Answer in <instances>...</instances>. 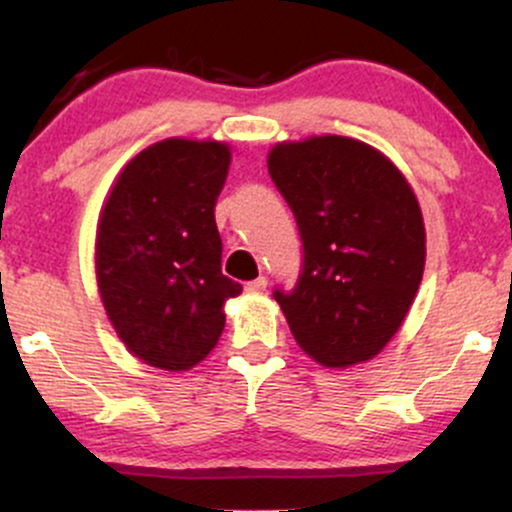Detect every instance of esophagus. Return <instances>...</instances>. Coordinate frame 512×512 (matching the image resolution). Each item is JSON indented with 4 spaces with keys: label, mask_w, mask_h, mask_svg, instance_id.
<instances>
[{
    "label": "esophagus",
    "mask_w": 512,
    "mask_h": 512,
    "mask_svg": "<svg viewBox=\"0 0 512 512\" xmlns=\"http://www.w3.org/2000/svg\"><path fill=\"white\" fill-rule=\"evenodd\" d=\"M264 289H267V279H264V276H257L255 281H250V284L245 286V291L248 293H262Z\"/></svg>",
    "instance_id": "34e87169"
}]
</instances>
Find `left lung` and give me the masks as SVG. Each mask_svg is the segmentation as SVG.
I'll list each match as a JSON object with an SVG mask.
<instances>
[{"mask_svg": "<svg viewBox=\"0 0 512 512\" xmlns=\"http://www.w3.org/2000/svg\"><path fill=\"white\" fill-rule=\"evenodd\" d=\"M267 168L298 221L305 264L276 291L293 339L325 368L385 349L426 264V226L409 180L383 151L339 134L276 142Z\"/></svg>", "mask_w": 512, "mask_h": 512, "instance_id": "left-lung-1", "label": "left lung"}]
</instances>
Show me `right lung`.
Returning <instances> with one entry per match:
<instances>
[{
	"label": "right lung",
	"instance_id": "right-lung-1",
	"mask_svg": "<svg viewBox=\"0 0 512 512\" xmlns=\"http://www.w3.org/2000/svg\"><path fill=\"white\" fill-rule=\"evenodd\" d=\"M231 146L170 137L129 158L96 226V284L110 325L132 356L170 373L195 368L243 293L221 274L214 221Z\"/></svg>",
	"mask_w": 512,
	"mask_h": 512
}]
</instances>
